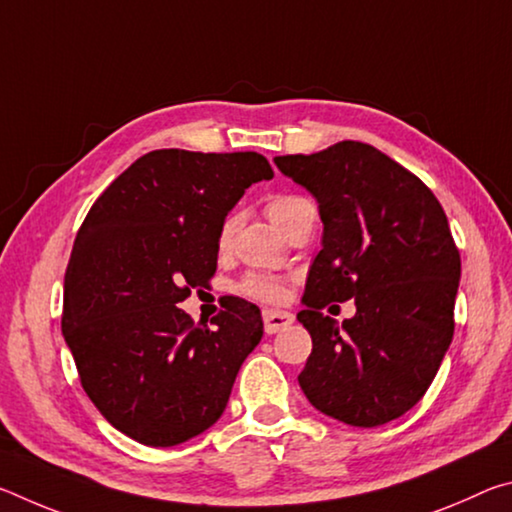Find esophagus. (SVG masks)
<instances>
[{
  "label": "esophagus",
  "mask_w": 512,
  "mask_h": 512,
  "mask_svg": "<svg viewBox=\"0 0 512 512\" xmlns=\"http://www.w3.org/2000/svg\"><path fill=\"white\" fill-rule=\"evenodd\" d=\"M262 318H264V329H266V334H275V332H280V329L289 327V325L293 323V314H289V311L264 309V311H262Z\"/></svg>",
  "instance_id": "obj_1"
}]
</instances>
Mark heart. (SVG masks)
Returning <instances> with one entry per match:
<instances>
[{"label":"heart","instance_id":"1","mask_svg":"<svg viewBox=\"0 0 512 512\" xmlns=\"http://www.w3.org/2000/svg\"><path fill=\"white\" fill-rule=\"evenodd\" d=\"M314 210L305 196L298 194H277L266 201V214L277 228L282 232H287L293 223H296L302 214H307ZM237 214H228L221 223L219 230V248L225 250L232 244V237L237 232ZM239 291L246 293L250 298L264 300V302H280L284 298V280L277 275H268V273H248L244 275V280L239 284Z\"/></svg>","mask_w":512,"mask_h":512}]
</instances>
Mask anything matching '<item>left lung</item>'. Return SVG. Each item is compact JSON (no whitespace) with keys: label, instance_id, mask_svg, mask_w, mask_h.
<instances>
[{"label":"left lung","instance_id":"obj_1","mask_svg":"<svg viewBox=\"0 0 512 512\" xmlns=\"http://www.w3.org/2000/svg\"><path fill=\"white\" fill-rule=\"evenodd\" d=\"M275 164L314 194L325 225L298 314L314 343L300 388L352 427L400 418L427 393L454 336L461 255L443 205L363 142L277 155ZM350 297L358 314L341 326L322 314Z\"/></svg>","mask_w":512,"mask_h":512}]
</instances>
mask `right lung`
I'll list each match as a JSON object with an SVG mask.
<instances>
[{"mask_svg": "<svg viewBox=\"0 0 512 512\" xmlns=\"http://www.w3.org/2000/svg\"><path fill=\"white\" fill-rule=\"evenodd\" d=\"M271 178L255 151L160 149L112 180L85 216L65 273L63 336L83 391L137 443L171 447L210 429L262 341V314L244 298H230L214 327L178 305L210 284L225 216Z\"/></svg>", "mask_w": 512, "mask_h": 512, "instance_id": "add662e5", "label": "right lung"}]
</instances>
